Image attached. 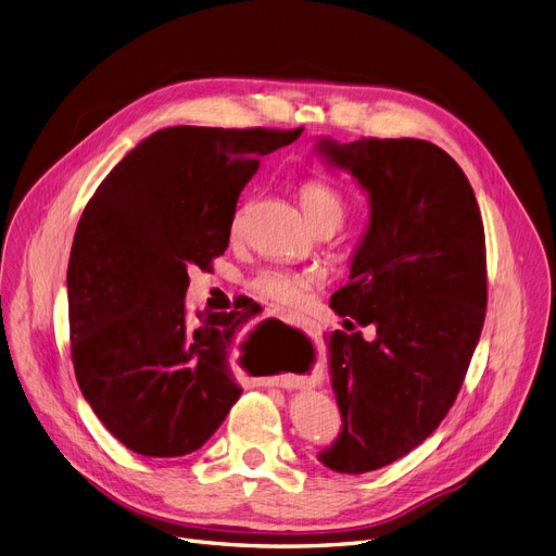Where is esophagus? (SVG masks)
Here are the masks:
<instances>
[{"label": "esophagus", "instance_id": "1", "mask_svg": "<svg viewBox=\"0 0 556 556\" xmlns=\"http://www.w3.org/2000/svg\"><path fill=\"white\" fill-rule=\"evenodd\" d=\"M280 320H285L287 325H291V328H303V320L296 318V316H291V314H280ZM274 381H276V379H267V383H271V386H274Z\"/></svg>", "mask_w": 556, "mask_h": 556}]
</instances>
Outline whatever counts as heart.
<instances>
[{"mask_svg": "<svg viewBox=\"0 0 556 556\" xmlns=\"http://www.w3.org/2000/svg\"><path fill=\"white\" fill-rule=\"evenodd\" d=\"M299 200H301V208L305 213V217L312 222L314 228H337L343 224L345 215H348V200L345 194L328 184V181H305L299 190ZM233 236L240 231V213L233 219L231 226ZM314 276L309 274H296L289 269H278V267H269L257 271L249 287L253 293H257L260 299L271 301V303H280V305H299L307 289L312 287Z\"/></svg>", "mask_w": 556, "mask_h": 556, "instance_id": "heart-1", "label": "heart"}]
</instances>
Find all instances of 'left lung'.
Here are the masks:
<instances>
[{
    "label": "left lung",
    "instance_id": "8db88e82",
    "mask_svg": "<svg viewBox=\"0 0 556 556\" xmlns=\"http://www.w3.org/2000/svg\"><path fill=\"white\" fill-rule=\"evenodd\" d=\"M316 152L368 192L370 222L330 307L375 330L332 332L339 438L318 460L366 473L404 458L453 406L486 309L480 208L463 168L421 139H320Z\"/></svg>",
    "mask_w": 556,
    "mask_h": 556
}]
</instances>
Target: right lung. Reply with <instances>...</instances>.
<instances>
[{"instance_id": "add662e5", "label": "right lung", "mask_w": 556, "mask_h": 556, "mask_svg": "<svg viewBox=\"0 0 556 556\" xmlns=\"http://www.w3.org/2000/svg\"><path fill=\"white\" fill-rule=\"evenodd\" d=\"M301 129L166 127L129 150L78 222L70 269L72 358L105 429L148 458L198 451L242 395L233 356L251 314L186 318L188 271L231 238L260 156ZM240 356V358H244Z\"/></svg>"}]
</instances>
